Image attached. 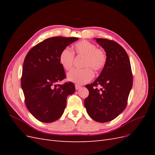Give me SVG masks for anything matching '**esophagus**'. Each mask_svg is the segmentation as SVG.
I'll return each instance as SVG.
<instances>
[{
  "label": "esophagus",
  "instance_id": "esophagus-1",
  "mask_svg": "<svg viewBox=\"0 0 155 155\" xmlns=\"http://www.w3.org/2000/svg\"><path fill=\"white\" fill-rule=\"evenodd\" d=\"M81 87V86L78 85V84H76V85H75V88H76V90H78V89H79Z\"/></svg>",
  "mask_w": 155,
  "mask_h": 155
}]
</instances>
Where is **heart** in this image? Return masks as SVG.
I'll return each instance as SVG.
<instances>
[{
	"instance_id": "obj_1",
	"label": "heart",
	"mask_w": 155,
	"mask_h": 155,
	"mask_svg": "<svg viewBox=\"0 0 155 155\" xmlns=\"http://www.w3.org/2000/svg\"><path fill=\"white\" fill-rule=\"evenodd\" d=\"M74 52L66 47L61 51L59 62L63 68L68 70L72 68L74 59V54L83 56L81 69H72L68 73L69 81L78 84H83L90 81L94 77V72H99L104 68L107 63V55L104 50L97 48L91 42L83 40L79 41L73 46Z\"/></svg>"
}]
</instances>
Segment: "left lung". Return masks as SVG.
Wrapping results in <instances>:
<instances>
[{
    "label": "left lung",
    "instance_id": "8db88e82",
    "mask_svg": "<svg viewBox=\"0 0 155 155\" xmlns=\"http://www.w3.org/2000/svg\"><path fill=\"white\" fill-rule=\"evenodd\" d=\"M96 39L106 51L107 61L99 77L85 86L89 94L84 105L92 119L104 123L116 118L125 109L133 86V74L129 56L122 46L112 40Z\"/></svg>",
    "mask_w": 155,
    "mask_h": 155
}]
</instances>
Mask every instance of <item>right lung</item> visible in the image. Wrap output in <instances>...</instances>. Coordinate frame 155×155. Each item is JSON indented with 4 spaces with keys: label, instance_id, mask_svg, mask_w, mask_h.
Listing matches in <instances>:
<instances>
[{
    "label": "right lung",
    "instance_id": "add662e5",
    "mask_svg": "<svg viewBox=\"0 0 155 155\" xmlns=\"http://www.w3.org/2000/svg\"><path fill=\"white\" fill-rule=\"evenodd\" d=\"M78 37H54L31 48L24 61L21 87L30 113L42 122L50 123L62 116L67 98L75 92L74 84L57 83L66 78L59 62L61 50Z\"/></svg>",
    "mask_w": 155,
    "mask_h": 155
}]
</instances>
